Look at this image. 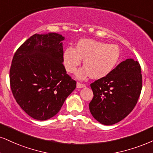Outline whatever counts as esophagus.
Wrapping results in <instances>:
<instances>
[{
  "mask_svg": "<svg viewBox=\"0 0 153 153\" xmlns=\"http://www.w3.org/2000/svg\"><path fill=\"white\" fill-rule=\"evenodd\" d=\"M86 85L85 84H81L79 82H77L76 83V87L78 88H84L85 87Z\"/></svg>",
  "mask_w": 153,
  "mask_h": 153,
  "instance_id": "34e87169",
  "label": "esophagus"
}]
</instances>
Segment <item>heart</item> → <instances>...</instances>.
Masks as SVG:
<instances>
[{
    "instance_id": "b5f03b06",
    "label": "heart",
    "mask_w": 153,
    "mask_h": 153,
    "mask_svg": "<svg viewBox=\"0 0 153 153\" xmlns=\"http://www.w3.org/2000/svg\"><path fill=\"white\" fill-rule=\"evenodd\" d=\"M120 49L116 45L107 44L91 39H82L76 47H68L63 54V63L67 72L74 73L82 62L85 65L77 71L76 76L84 79L90 76L95 79L108 75L118 63Z\"/></svg>"
}]
</instances>
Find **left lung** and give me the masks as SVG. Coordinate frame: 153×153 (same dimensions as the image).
<instances>
[{"label":"left lung","instance_id":"1","mask_svg":"<svg viewBox=\"0 0 153 153\" xmlns=\"http://www.w3.org/2000/svg\"><path fill=\"white\" fill-rule=\"evenodd\" d=\"M138 62L127 59L103 78L91 84L94 98L89 103L94 118L110 126L126 118L136 105L142 89Z\"/></svg>","mask_w":153,"mask_h":153}]
</instances>
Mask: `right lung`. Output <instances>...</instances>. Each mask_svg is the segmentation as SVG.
Segmentation results:
<instances>
[{
	"label": "right lung",
	"instance_id": "obj_1",
	"mask_svg": "<svg viewBox=\"0 0 153 153\" xmlns=\"http://www.w3.org/2000/svg\"><path fill=\"white\" fill-rule=\"evenodd\" d=\"M62 35L35 34L13 56L10 84L15 99L26 114L39 120L59 112L76 82L63 65Z\"/></svg>",
	"mask_w": 153,
	"mask_h": 153
}]
</instances>
